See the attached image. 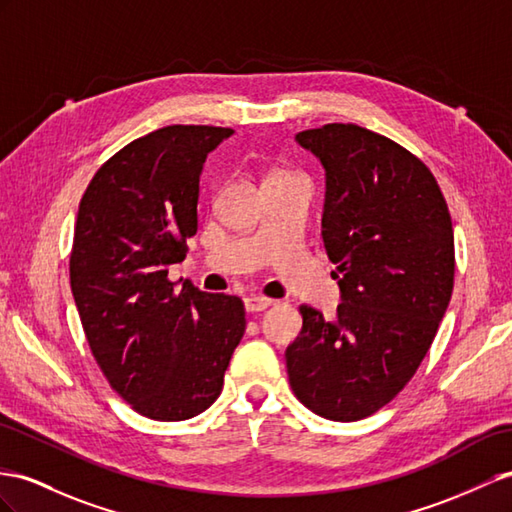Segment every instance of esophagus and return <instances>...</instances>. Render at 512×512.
I'll return each mask as SVG.
<instances>
[{
	"label": "esophagus",
	"mask_w": 512,
	"mask_h": 512,
	"mask_svg": "<svg viewBox=\"0 0 512 512\" xmlns=\"http://www.w3.org/2000/svg\"><path fill=\"white\" fill-rule=\"evenodd\" d=\"M272 303H274V300H270V298H266V296H255V294L244 298V307H246V311H251V313L264 311V309H268Z\"/></svg>",
	"instance_id": "34e87169"
}]
</instances>
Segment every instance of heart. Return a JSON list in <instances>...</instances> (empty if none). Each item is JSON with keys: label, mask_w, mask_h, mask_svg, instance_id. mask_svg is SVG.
Wrapping results in <instances>:
<instances>
[{"label": "heart", "mask_w": 512, "mask_h": 512, "mask_svg": "<svg viewBox=\"0 0 512 512\" xmlns=\"http://www.w3.org/2000/svg\"><path fill=\"white\" fill-rule=\"evenodd\" d=\"M272 177H285V175H272Z\"/></svg>", "instance_id": "obj_1"}]
</instances>
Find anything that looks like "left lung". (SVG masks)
<instances>
[{
    "mask_svg": "<svg viewBox=\"0 0 512 512\" xmlns=\"http://www.w3.org/2000/svg\"><path fill=\"white\" fill-rule=\"evenodd\" d=\"M324 168L322 242L337 266V313L300 305L285 350L307 409L357 422L411 381L437 335L454 285V231L430 170L393 140L331 123L296 134Z\"/></svg>",
    "mask_w": 512,
    "mask_h": 512,
    "instance_id": "obj_1",
    "label": "left lung"
}]
</instances>
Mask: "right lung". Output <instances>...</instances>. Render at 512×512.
I'll return each instance as SVG.
<instances>
[{"label":"right lung","instance_id":"obj_1","mask_svg":"<svg viewBox=\"0 0 512 512\" xmlns=\"http://www.w3.org/2000/svg\"><path fill=\"white\" fill-rule=\"evenodd\" d=\"M229 127L168 125L129 142L86 188L71 290L90 350L140 415L181 422L220 396L246 329L238 296L170 283L199 229L203 164Z\"/></svg>","mask_w":512,"mask_h":512}]
</instances>
